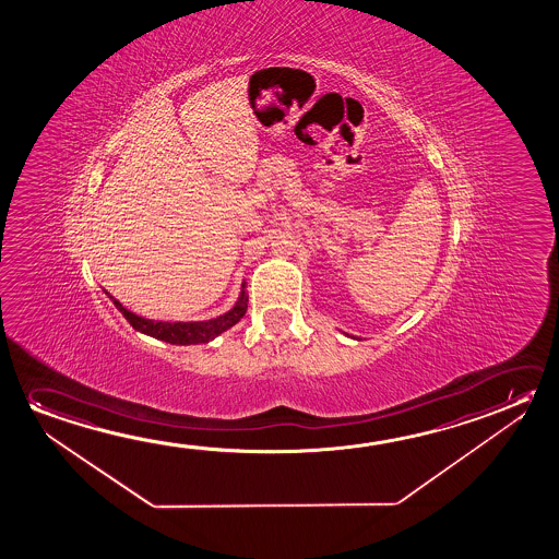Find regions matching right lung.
I'll use <instances>...</instances> for the list:
<instances>
[{
	"label": "right lung",
	"instance_id": "add662e5",
	"mask_svg": "<svg viewBox=\"0 0 559 559\" xmlns=\"http://www.w3.org/2000/svg\"><path fill=\"white\" fill-rule=\"evenodd\" d=\"M107 295L115 302L116 309L120 310L124 314V319L132 324L133 330L163 340L167 344H175V346H190V344L212 342L213 337H217L225 330L235 326L245 317L247 307H249V295H247L245 282L240 285L239 299H237L233 309L227 310L225 314L215 317V319L200 320V322H163V320L143 319L132 310L126 309L122 302L116 301L110 293H107Z\"/></svg>",
	"mask_w": 559,
	"mask_h": 559
}]
</instances>
